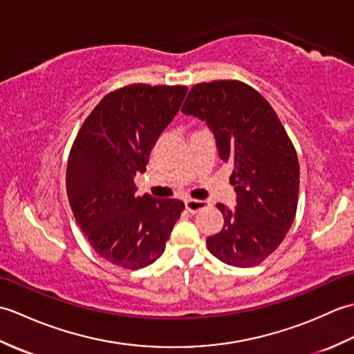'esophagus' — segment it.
<instances>
[{"label": "esophagus", "instance_id": "34e87169", "mask_svg": "<svg viewBox=\"0 0 354 354\" xmlns=\"http://www.w3.org/2000/svg\"><path fill=\"white\" fill-rule=\"evenodd\" d=\"M208 207L207 201H199V199H187L185 201V208L189 209L190 213H198L199 209H204Z\"/></svg>", "mask_w": 354, "mask_h": 354}]
</instances>
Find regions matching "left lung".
<instances>
[{
    "mask_svg": "<svg viewBox=\"0 0 354 354\" xmlns=\"http://www.w3.org/2000/svg\"><path fill=\"white\" fill-rule=\"evenodd\" d=\"M181 111L207 122L219 158L232 167L236 207L217 204L225 225L207 239L209 252L236 268L259 265L280 246L295 219V147L265 97L243 82L194 85Z\"/></svg>",
    "mask_w": 354,
    "mask_h": 354,
    "instance_id": "8db88e82",
    "label": "left lung"
}]
</instances>
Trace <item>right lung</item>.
<instances>
[{
	"mask_svg": "<svg viewBox=\"0 0 354 354\" xmlns=\"http://www.w3.org/2000/svg\"><path fill=\"white\" fill-rule=\"evenodd\" d=\"M187 86L120 88L82 124L66 164V194L80 230L102 259L124 269L152 265L164 252L184 202L137 196L135 176L178 114Z\"/></svg>",
	"mask_w": 354,
	"mask_h": 354,
	"instance_id": "1",
	"label": "right lung"
}]
</instances>
